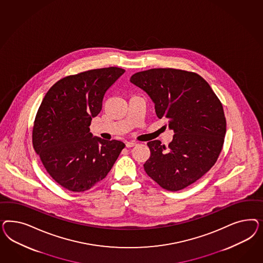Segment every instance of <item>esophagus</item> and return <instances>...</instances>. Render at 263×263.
<instances>
[{"mask_svg": "<svg viewBox=\"0 0 263 263\" xmlns=\"http://www.w3.org/2000/svg\"><path fill=\"white\" fill-rule=\"evenodd\" d=\"M125 144H126V146H127V147H133V146H135L137 143H136V142H133V141H131V142H126Z\"/></svg>", "mask_w": 263, "mask_h": 263, "instance_id": "1", "label": "esophagus"}]
</instances>
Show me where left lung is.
I'll list each match as a JSON object with an SVG mask.
<instances>
[{
    "instance_id": "obj_1",
    "label": "left lung",
    "mask_w": 263,
    "mask_h": 263,
    "mask_svg": "<svg viewBox=\"0 0 263 263\" xmlns=\"http://www.w3.org/2000/svg\"><path fill=\"white\" fill-rule=\"evenodd\" d=\"M130 82L154 103L158 119L168 120L173 141L165 146L148 142L145 173L167 191L196 182L214 166L223 144L227 122L223 106L205 80L197 73L174 68L138 72Z\"/></svg>"
}]
</instances>
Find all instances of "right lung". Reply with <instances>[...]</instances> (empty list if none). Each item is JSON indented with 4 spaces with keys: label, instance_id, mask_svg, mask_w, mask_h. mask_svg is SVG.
Returning a JSON list of instances; mask_svg holds the SVG:
<instances>
[{
    "label": "right lung",
    "instance_id": "1",
    "mask_svg": "<svg viewBox=\"0 0 263 263\" xmlns=\"http://www.w3.org/2000/svg\"><path fill=\"white\" fill-rule=\"evenodd\" d=\"M124 72L106 67L65 77L50 88L40 104L33 148L48 174L69 191H87L101 181L125 146L89 132L107 90Z\"/></svg>",
    "mask_w": 263,
    "mask_h": 263
}]
</instances>
